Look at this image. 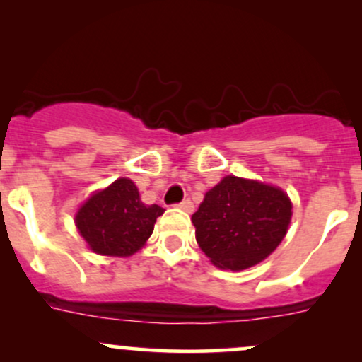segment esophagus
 Returning <instances> with one entry per match:
<instances>
[{"mask_svg": "<svg viewBox=\"0 0 362 362\" xmlns=\"http://www.w3.org/2000/svg\"><path fill=\"white\" fill-rule=\"evenodd\" d=\"M177 207H178V209L185 211V213H192V211H194V204H192V202L189 201V199H185V201L178 202Z\"/></svg>", "mask_w": 362, "mask_h": 362, "instance_id": "34e87169", "label": "esophagus"}]
</instances>
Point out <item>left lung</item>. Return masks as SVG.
Instances as JSON below:
<instances>
[{"label": "left lung", "mask_w": 362, "mask_h": 362, "mask_svg": "<svg viewBox=\"0 0 362 362\" xmlns=\"http://www.w3.org/2000/svg\"><path fill=\"white\" fill-rule=\"evenodd\" d=\"M291 207L289 197L277 187L224 177L192 214L195 240L216 267L243 271L282 242Z\"/></svg>", "instance_id": "left-lung-1"}]
</instances>
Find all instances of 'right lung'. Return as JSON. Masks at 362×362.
<instances>
[{"instance_id":"add662e5","label":"right lung","mask_w":362,"mask_h":362,"mask_svg":"<svg viewBox=\"0 0 362 362\" xmlns=\"http://www.w3.org/2000/svg\"><path fill=\"white\" fill-rule=\"evenodd\" d=\"M163 213V207L143 204L129 178H119L80 207L76 226L93 252L127 257L143 247Z\"/></svg>"}]
</instances>
